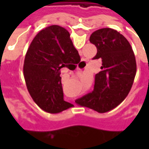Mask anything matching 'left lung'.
Masks as SVG:
<instances>
[{
  "instance_id": "8db88e82",
  "label": "left lung",
  "mask_w": 149,
  "mask_h": 149,
  "mask_svg": "<svg viewBox=\"0 0 149 149\" xmlns=\"http://www.w3.org/2000/svg\"><path fill=\"white\" fill-rule=\"evenodd\" d=\"M89 41L97 48L94 59L102 60L101 70L95 74L94 90L75 103L105 113L118 105L132 88L137 71L134 53L127 39L110 28L93 32Z\"/></svg>"
}]
</instances>
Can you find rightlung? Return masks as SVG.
<instances>
[{"label":"right lung","instance_id":"right-lung-1","mask_svg":"<svg viewBox=\"0 0 149 149\" xmlns=\"http://www.w3.org/2000/svg\"><path fill=\"white\" fill-rule=\"evenodd\" d=\"M80 60L70 35L60 26L41 30L33 39L24 61V77L33 100L41 109L57 113L73 106L64 100L60 70Z\"/></svg>","mask_w":149,"mask_h":149}]
</instances>
